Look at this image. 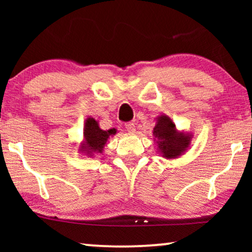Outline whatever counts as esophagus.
<instances>
[{
  "mask_svg": "<svg viewBox=\"0 0 252 252\" xmlns=\"http://www.w3.org/2000/svg\"><path fill=\"white\" fill-rule=\"evenodd\" d=\"M125 128L128 133H135V124L134 123H126Z\"/></svg>",
  "mask_w": 252,
  "mask_h": 252,
  "instance_id": "1",
  "label": "esophagus"
}]
</instances>
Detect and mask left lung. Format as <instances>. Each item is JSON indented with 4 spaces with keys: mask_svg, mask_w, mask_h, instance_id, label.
<instances>
[{
    "mask_svg": "<svg viewBox=\"0 0 252 252\" xmlns=\"http://www.w3.org/2000/svg\"><path fill=\"white\" fill-rule=\"evenodd\" d=\"M153 135L158 154L165 159H177L182 156L192 140L191 133L178 130L173 120L166 115L157 117Z\"/></svg>",
    "mask_w": 252,
    "mask_h": 252,
    "instance_id": "left-lung-1",
    "label": "left lung"
}]
</instances>
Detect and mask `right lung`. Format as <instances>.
<instances>
[{"label":"right lung","instance_id":"obj_1","mask_svg":"<svg viewBox=\"0 0 252 252\" xmlns=\"http://www.w3.org/2000/svg\"><path fill=\"white\" fill-rule=\"evenodd\" d=\"M117 133L116 128L103 130L97 120L88 117L84 124V141L79 146V153L88 157H94L97 154H103L106 142Z\"/></svg>","mask_w":252,"mask_h":252}]
</instances>
